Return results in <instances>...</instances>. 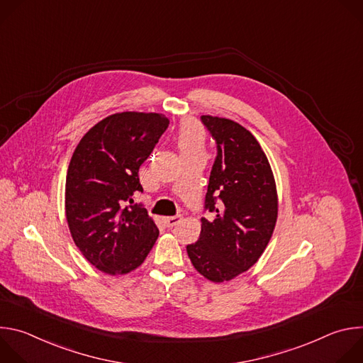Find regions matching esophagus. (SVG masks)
Listing matches in <instances>:
<instances>
[{"label": "esophagus", "instance_id": "34e87169", "mask_svg": "<svg viewBox=\"0 0 363 363\" xmlns=\"http://www.w3.org/2000/svg\"><path fill=\"white\" fill-rule=\"evenodd\" d=\"M181 221H182V216H174V217H165V218H164V223H165L167 227H169V228L178 225Z\"/></svg>", "mask_w": 363, "mask_h": 363}]
</instances>
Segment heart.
Listing matches in <instances>:
<instances>
[{
	"label": "heart",
	"instance_id": "b5f03b06",
	"mask_svg": "<svg viewBox=\"0 0 363 363\" xmlns=\"http://www.w3.org/2000/svg\"><path fill=\"white\" fill-rule=\"evenodd\" d=\"M202 143V130L198 123L192 121H186L181 126L179 132V149L181 152L201 147Z\"/></svg>",
	"mask_w": 363,
	"mask_h": 363
}]
</instances>
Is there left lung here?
<instances>
[{
  "mask_svg": "<svg viewBox=\"0 0 363 363\" xmlns=\"http://www.w3.org/2000/svg\"><path fill=\"white\" fill-rule=\"evenodd\" d=\"M217 145L196 242L188 244L191 263L203 277L221 283L257 263L277 220L274 177L260 143L240 123L201 116Z\"/></svg>",
  "mask_w": 363,
  "mask_h": 363,
  "instance_id": "left-lung-1",
  "label": "left lung"
}]
</instances>
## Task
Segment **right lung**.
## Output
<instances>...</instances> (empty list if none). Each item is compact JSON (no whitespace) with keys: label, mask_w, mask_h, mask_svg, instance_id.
Here are the masks:
<instances>
[{"label":"right lung","mask_w":363,"mask_h":363,"mask_svg":"<svg viewBox=\"0 0 363 363\" xmlns=\"http://www.w3.org/2000/svg\"><path fill=\"white\" fill-rule=\"evenodd\" d=\"M169 125L160 113L123 112L96 123L79 142L66 178V218L74 244L96 269L126 274L160 235L133 194L139 168Z\"/></svg>","instance_id":"right-lung-1"}]
</instances>
